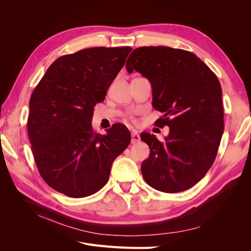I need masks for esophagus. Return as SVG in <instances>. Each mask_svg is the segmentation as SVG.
Returning <instances> with one entry per match:
<instances>
[{
    "instance_id": "esophagus-1",
    "label": "esophagus",
    "mask_w": 251,
    "mask_h": 251,
    "mask_svg": "<svg viewBox=\"0 0 251 251\" xmlns=\"http://www.w3.org/2000/svg\"><path fill=\"white\" fill-rule=\"evenodd\" d=\"M131 135H132V140H131L132 143H136V142H138L140 140V136L136 131H133L131 133Z\"/></svg>"
}]
</instances>
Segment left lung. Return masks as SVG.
I'll return each mask as SVG.
<instances>
[{
    "instance_id": "1",
    "label": "left lung",
    "mask_w": 251,
    "mask_h": 251,
    "mask_svg": "<svg viewBox=\"0 0 251 251\" xmlns=\"http://www.w3.org/2000/svg\"><path fill=\"white\" fill-rule=\"evenodd\" d=\"M126 68L151 81V104L163 113L156 126L170 127L164 141L141 134L150 147V156L141 165L142 176L157 191H186L211 168L222 138L224 111L219 79L194 53L164 46L135 49Z\"/></svg>"
}]
</instances>
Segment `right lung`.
Wrapping results in <instances>:
<instances>
[{
	"label": "right lung",
	"mask_w": 251,
	"mask_h": 251,
	"mask_svg": "<svg viewBox=\"0 0 251 251\" xmlns=\"http://www.w3.org/2000/svg\"><path fill=\"white\" fill-rule=\"evenodd\" d=\"M131 47H94L58 57L30 97L28 136L46 183L72 198L93 195L107 183L115 158L131 142L126 126L93 131L94 107L124 67Z\"/></svg>",
	"instance_id": "right-lung-1"
}]
</instances>
